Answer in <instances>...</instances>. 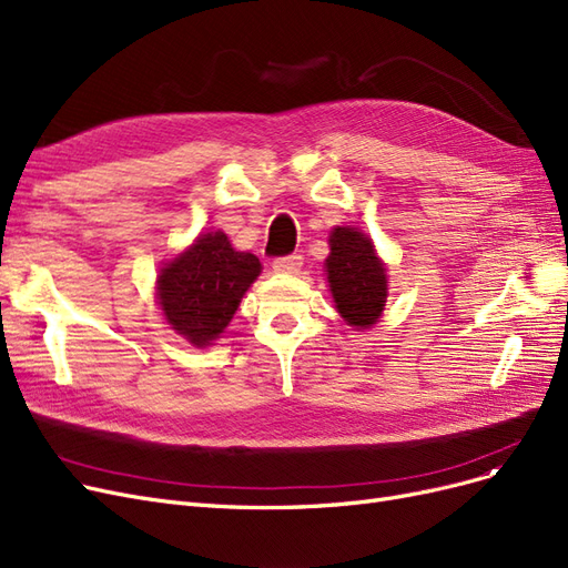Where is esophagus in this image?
<instances>
[{"mask_svg":"<svg viewBox=\"0 0 568 568\" xmlns=\"http://www.w3.org/2000/svg\"><path fill=\"white\" fill-rule=\"evenodd\" d=\"M273 268L281 273H297L302 268V254H285V257L273 260Z\"/></svg>","mask_w":568,"mask_h":568,"instance_id":"1","label":"esophagus"}]
</instances>
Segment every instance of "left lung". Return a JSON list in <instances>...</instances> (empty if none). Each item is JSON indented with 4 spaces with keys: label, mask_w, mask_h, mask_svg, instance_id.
<instances>
[{
    "label": "left lung",
    "mask_w": 568,
    "mask_h": 568,
    "mask_svg": "<svg viewBox=\"0 0 568 568\" xmlns=\"http://www.w3.org/2000/svg\"><path fill=\"white\" fill-rule=\"evenodd\" d=\"M327 283L342 318L354 327H371L387 302V271L377 260L371 237L337 226L331 233Z\"/></svg>",
    "instance_id": "1"
}]
</instances>
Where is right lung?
I'll use <instances>...</instances> for the list:
<instances>
[{
    "label": "right lung",
    "mask_w": 568,
    "mask_h": 568,
    "mask_svg": "<svg viewBox=\"0 0 568 568\" xmlns=\"http://www.w3.org/2000/svg\"><path fill=\"white\" fill-rule=\"evenodd\" d=\"M262 264L250 252H235L226 233H205L158 276L164 318L191 344L205 346L224 333L245 290Z\"/></svg>",
    "instance_id": "obj_1"
}]
</instances>
